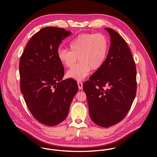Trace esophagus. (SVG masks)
<instances>
[{"mask_svg": "<svg viewBox=\"0 0 157 157\" xmlns=\"http://www.w3.org/2000/svg\"><path fill=\"white\" fill-rule=\"evenodd\" d=\"M77 84H78L79 90H83V83H82V82H77Z\"/></svg>", "mask_w": 157, "mask_h": 157, "instance_id": "esophagus-1", "label": "esophagus"}]
</instances>
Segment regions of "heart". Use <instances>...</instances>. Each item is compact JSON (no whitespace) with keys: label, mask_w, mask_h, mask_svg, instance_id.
Returning <instances> with one entry per match:
<instances>
[{"label":"heart","mask_w":157,"mask_h":157,"mask_svg":"<svg viewBox=\"0 0 157 157\" xmlns=\"http://www.w3.org/2000/svg\"><path fill=\"white\" fill-rule=\"evenodd\" d=\"M69 51L60 48L57 57L65 67H72L67 73L69 78L81 81L92 70H97L103 64L109 49L106 36L101 33L82 34L77 36L69 44Z\"/></svg>","instance_id":"obj_1"}]
</instances>
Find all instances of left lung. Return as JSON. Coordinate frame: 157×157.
<instances>
[{"mask_svg":"<svg viewBox=\"0 0 157 157\" xmlns=\"http://www.w3.org/2000/svg\"><path fill=\"white\" fill-rule=\"evenodd\" d=\"M105 29L111 36L108 55L83 88L91 120L108 128L121 121L132 106L136 90V71L124 39L111 28Z\"/></svg>","mask_w":157,"mask_h":157,"instance_id":"left-lung-1","label":"left lung"}]
</instances>
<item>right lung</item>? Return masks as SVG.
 I'll list each match as a JSON object with an SVG mask.
<instances>
[{"label": "right lung", "mask_w": 157, "mask_h": 157, "mask_svg": "<svg viewBox=\"0 0 157 157\" xmlns=\"http://www.w3.org/2000/svg\"><path fill=\"white\" fill-rule=\"evenodd\" d=\"M71 32L48 26L36 33L26 46L19 63L21 90L33 117L53 126L63 121L78 90L72 78L62 80L64 68L57 57L62 41Z\"/></svg>", "instance_id": "right-lung-1"}]
</instances>
